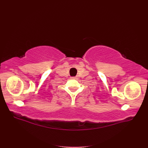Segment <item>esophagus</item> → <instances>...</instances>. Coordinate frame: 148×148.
Masks as SVG:
<instances>
[{
	"label": "esophagus",
	"instance_id": "1",
	"mask_svg": "<svg viewBox=\"0 0 148 148\" xmlns=\"http://www.w3.org/2000/svg\"><path fill=\"white\" fill-rule=\"evenodd\" d=\"M71 79H77L78 78L77 77H71Z\"/></svg>",
	"mask_w": 148,
	"mask_h": 148
}]
</instances>
